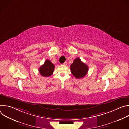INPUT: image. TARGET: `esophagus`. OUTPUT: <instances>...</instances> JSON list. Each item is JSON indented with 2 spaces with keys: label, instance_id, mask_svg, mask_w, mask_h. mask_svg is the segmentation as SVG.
Returning <instances> with one entry per match:
<instances>
[{
  "label": "esophagus",
  "instance_id": "34e87169",
  "mask_svg": "<svg viewBox=\"0 0 129 129\" xmlns=\"http://www.w3.org/2000/svg\"><path fill=\"white\" fill-rule=\"evenodd\" d=\"M63 65H67V62H65L63 64Z\"/></svg>",
  "mask_w": 129,
  "mask_h": 129
}]
</instances>
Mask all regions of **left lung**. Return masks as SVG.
Segmentation results:
<instances>
[{
	"label": "left lung",
	"mask_w": 129,
	"mask_h": 129,
	"mask_svg": "<svg viewBox=\"0 0 129 129\" xmlns=\"http://www.w3.org/2000/svg\"><path fill=\"white\" fill-rule=\"evenodd\" d=\"M70 70L72 74L76 78L81 79L86 75L88 71V67L79 58H77L70 65Z\"/></svg>",
	"instance_id": "1"
}]
</instances>
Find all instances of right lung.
Masks as SVG:
<instances>
[{
  "mask_svg": "<svg viewBox=\"0 0 129 129\" xmlns=\"http://www.w3.org/2000/svg\"><path fill=\"white\" fill-rule=\"evenodd\" d=\"M54 69V65L49 60H46L44 64L39 69L40 75L43 77H48L52 75Z\"/></svg>",
  "mask_w": 129,
  "mask_h": 129,
  "instance_id": "1",
  "label": "right lung"
}]
</instances>
